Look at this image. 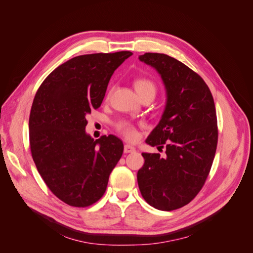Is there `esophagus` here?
Wrapping results in <instances>:
<instances>
[{
	"label": "esophagus",
	"mask_w": 253,
	"mask_h": 253,
	"mask_svg": "<svg viewBox=\"0 0 253 253\" xmlns=\"http://www.w3.org/2000/svg\"><path fill=\"white\" fill-rule=\"evenodd\" d=\"M124 151H125V153H133L136 151V149L131 144H126L124 148Z\"/></svg>",
	"instance_id": "obj_1"
}]
</instances>
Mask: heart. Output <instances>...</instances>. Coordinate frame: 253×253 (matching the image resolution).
Here are the masks:
<instances>
[{
  "instance_id": "heart-1",
  "label": "heart",
  "mask_w": 253,
  "mask_h": 253,
  "mask_svg": "<svg viewBox=\"0 0 253 253\" xmlns=\"http://www.w3.org/2000/svg\"><path fill=\"white\" fill-rule=\"evenodd\" d=\"M134 85H135V88L139 96H141L143 94H147V93H152L155 95L156 85H155V83L150 79L138 78L135 81ZM117 127L120 131V133L124 135L126 139L136 140L137 138H138V131H137V128L134 126V125L131 124V122L122 121V122H120V124H118Z\"/></svg>"
}]
</instances>
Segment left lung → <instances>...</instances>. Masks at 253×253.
Segmentation results:
<instances>
[{"instance_id":"left-lung-1","label":"left lung","mask_w":253,"mask_h":253,"mask_svg":"<svg viewBox=\"0 0 253 253\" xmlns=\"http://www.w3.org/2000/svg\"><path fill=\"white\" fill-rule=\"evenodd\" d=\"M139 60L155 68L166 88L162 119L145 140L166 155L142 153L137 181L145 202L171 211L192 201L208 177L218 136L215 105L203 78L180 61L156 52Z\"/></svg>"}]
</instances>
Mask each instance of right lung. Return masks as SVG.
Here are the masks:
<instances>
[{
	"instance_id": "add662e5",
	"label": "right lung",
	"mask_w": 253,
	"mask_h": 253,
	"mask_svg": "<svg viewBox=\"0 0 253 253\" xmlns=\"http://www.w3.org/2000/svg\"><path fill=\"white\" fill-rule=\"evenodd\" d=\"M131 51L90 53L58 66L43 81L29 116L33 159L59 200L88 207L104 194L110 174L124 153L116 136L94 140L86 116L101 105L114 72Z\"/></svg>"
}]
</instances>
